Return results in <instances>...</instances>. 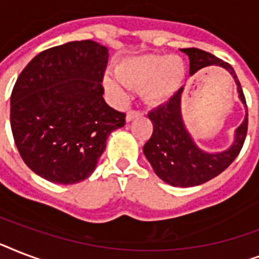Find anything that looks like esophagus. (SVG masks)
I'll return each instance as SVG.
<instances>
[{
	"mask_svg": "<svg viewBox=\"0 0 259 259\" xmlns=\"http://www.w3.org/2000/svg\"><path fill=\"white\" fill-rule=\"evenodd\" d=\"M140 110H134V109H130L129 111H127V113H126V121L129 122V121H132V119H133V118H136L137 117V115H140Z\"/></svg>",
	"mask_w": 259,
	"mask_h": 259,
	"instance_id": "obj_1",
	"label": "esophagus"
}]
</instances>
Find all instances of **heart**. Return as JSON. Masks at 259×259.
Segmentation results:
<instances>
[{
    "mask_svg": "<svg viewBox=\"0 0 259 259\" xmlns=\"http://www.w3.org/2000/svg\"><path fill=\"white\" fill-rule=\"evenodd\" d=\"M117 74L118 77L113 74L105 76V86L111 95L122 99L127 87H142V97L146 102L161 103L180 89L185 67L180 59L150 54L123 60L117 66Z\"/></svg>",
    "mask_w": 259,
    "mask_h": 259,
    "instance_id": "heart-1",
    "label": "heart"
}]
</instances>
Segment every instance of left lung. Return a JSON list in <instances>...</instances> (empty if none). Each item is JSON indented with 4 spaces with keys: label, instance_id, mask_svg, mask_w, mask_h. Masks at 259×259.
Masks as SVG:
<instances>
[{
    "label": "left lung",
    "instance_id": "left-lung-1",
    "mask_svg": "<svg viewBox=\"0 0 259 259\" xmlns=\"http://www.w3.org/2000/svg\"><path fill=\"white\" fill-rule=\"evenodd\" d=\"M181 51L188 55L191 75L213 64L229 71L235 79L239 98L247 110L241 83L229 63L199 48H183ZM181 93L183 89L179 90L166 103L149 111L148 117L153 123V133L144 145V153L154 173L162 181L173 187H195L221 175L237 158L245 144L249 114L246 113L245 121L237 129L235 141L229 150L215 154L205 153L193 144L192 138L185 130L180 111Z\"/></svg>",
    "mask_w": 259,
    "mask_h": 259
}]
</instances>
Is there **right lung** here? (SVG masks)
<instances>
[{
	"instance_id": "1",
	"label": "right lung",
	"mask_w": 259,
	"mask_h": 259,
	"mask_svg": "<svg viewBox=\"0 0 259 259\" xmlns=\"http://www.w3.org/2000/svg\"><path fill=\"white\" fill-rule=\"evenodd\" d=\"M107 48L71 41L34 56L10 97V126L21 158L36 175L75 184L94 172L106 140L125 113L103 99Z\"/></svg>"
}]
</instances>
